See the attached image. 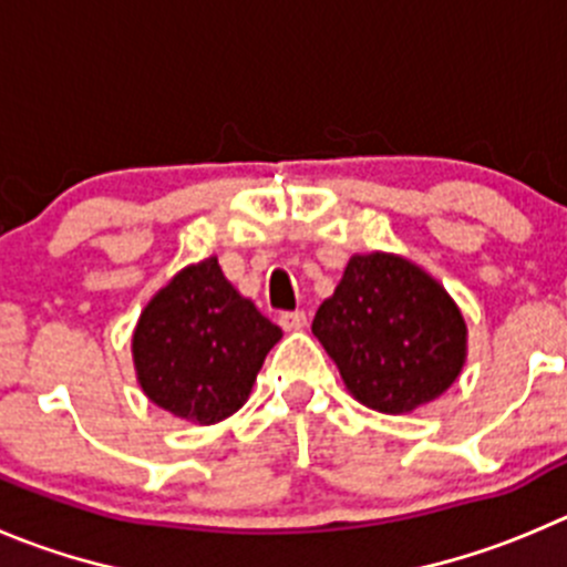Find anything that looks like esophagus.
Segmentation results:
<instances>
[{
    "mask_svg": "<svg viewBox=\"0 0 567 567\" xmlns=\"http://www.w3.org/2000/svg\"><path fill=\"white\" fill-rule=\"evenodd\" d=\"M278 322L284 331H300V328L306 326V315L303 311H284V315L278 317Z\"/></svg>",
    "mask_w": 567,
    "mask_h": 567,
    "instance_id": "1",
    "label": "esophagus"
}]
</instances>
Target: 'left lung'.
I'll return each instance as SVG.
<instances>
[{"label": "left lung", "instance_id": "1", "mask_svg": "<svg viewBox=\"0 0 567 567\" xmlns=\"http://www.w3.org/2000/svg\"><path fill=\"white\" fill-rule=\"evenodd\" d=\"M311 333L361 406L409 414L436 401L467 361V326L449 289L395 252H355Z\"/></svg>", "mask_w": 567, "mask_h": 567}]
</instances>
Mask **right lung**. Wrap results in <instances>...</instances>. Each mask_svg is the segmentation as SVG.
Instances as JSON below:
<instances>
[{
  "instance_id": "add662e5",
  "label": "right lung",
  "mask_w": 567,
  "mask_h": 567,
  "mask_svg": "<svg viewBox=\"0 0 567 567\" xmlns=\"http://www.w3.org/2000/svg\"><path fill=\"white\" fill-rule=\"evenodd\" d=\"M280 337L225 278L217 256L203 258L172 275L142 309L131 339L136 381L164 412L219 423L245 406Z\"/></svg>"
}]
</instances>
